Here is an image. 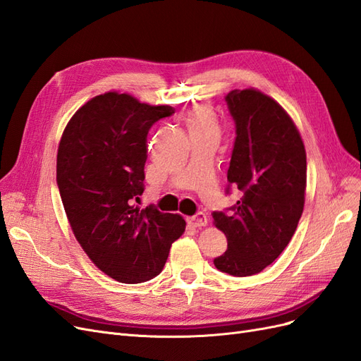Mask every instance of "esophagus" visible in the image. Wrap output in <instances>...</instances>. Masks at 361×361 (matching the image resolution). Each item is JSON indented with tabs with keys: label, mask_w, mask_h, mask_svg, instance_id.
<instances>
[{
	"label": "esophagus",
	"mask_w": 361,
	"mask_h": 361,
	"mask_svg": "<svg viewBox=\"0 0 361 361\" xmlns=\"http://www.w3.org/2000/svg\"><path fill=\"white\" fill-rule=\"evenodd\" d=\"M188 223L192 224L194 227H203L207 224V216L203 212H197L188 218Z\"/></svg>",
	"instance_id": "esophagus-1"
}]
</instances>
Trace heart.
<instances>
[{
    "label": "heart",
    "instance_id": "obj_1",
    "mask_svg": "<svg viewBox=\"0 0 361 361\" xmlns=\"http://www.w3.org/2000/svg\"><path fill=\"white\" fill-rule=\"evenodd\" d=\"M185 123L188 126L191 137L207 133H220L215 113L212 111V108L209 105L204 104H199L190 108L187 114H185Z\"/></svg>",
    "mask_w": 361,
    "mask_h": 361
}]
</instances>
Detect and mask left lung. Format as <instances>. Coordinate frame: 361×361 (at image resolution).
<instances>
[{"label": "left lung", "instance_id": "obj_1", "mask_svg": "<svg viewBox=\"0 0 361 361\" xmlns=\"http://www.w3.org/2000/svg\"><path fill=\"white\" fill-rule=\"evenodd\" d=\"M224 99L236 133L226 192L235 190L239 200L212 212L227 238L214 265L245 277L271 265L297 231L307 162L297 126L274 99L255 89L233 90Z\"/></svg>", "mask_w": 361, "mask_h": 361}]
</instances>
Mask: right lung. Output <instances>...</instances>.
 <instances>
[{
	"mask_svg": "<svg viewBox=\"0 0 361 361\" xmlns=\"http://www.w3.org/2000/svg\"><path fill=\"white\" fill-rule=\"evenodd\" d=\"M171 114L173 106L110 92L84 104L60 140L57 185L73 235L93 264L120 283L157 277L185 232L180 215L134 204L145 191L149 129Z\"/></svg>",
	"mask_w": 361,
	"mask_h": 361,
	"instance_id": "right-lung-1",
	"label": "right lung"
}]
</instances>
